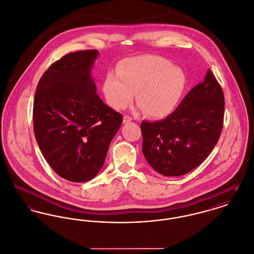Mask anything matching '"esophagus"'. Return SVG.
Wrapping results in <instances>:
<instances>
[{"label":"esophagus","mask_w":254,"mask_h":254,"mask_svg":"<svg viewBox=\"0 0 254 254\" xmlns=\"http://www.w3.org/2000/svg\"><path fill=\"white\" fill-rule=\"evenodd\" d=\"M133 119L130 117V116H128V115H125L124 116V123L126 124V123H129V122H131Z\"/></svg>","instance_id":"obj_1"}]
</instances>
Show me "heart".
Returning <instances> with one entry per match:
<instances>
[{
	"label": "heart",
	"instance_id": "b5f03b06",
	"mask_svg": "<svg viewBox=\"0 0 254 254\" xmlns=\"http://www.w3.org/2000/svg\"><path fill=\"white\" fill-rule=\"evenodd\" d=\"M185 74L162 57L143 55L122 63L118 73L109 72L103 82L108 104L114 109L126 108L136 92L138 105L153 118L169 115L185 88Z\"/></svg>",
	"mask_w": 254,
	"mask_h": 254
}]
</instances>
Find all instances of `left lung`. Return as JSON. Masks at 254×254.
<instances>
[{
  "mask_svg": "<svg viewBox=\"0 0 254 254\" xmlns=\"http://www.w3.org/2000/svg\"><path fill=\"white\" fill-rule=\"evenodd\" d=\"M223 91L208 69L205 80L164 120L141 123L142 151L161 175L182 176L200 165L215 148L223 127Z\"/></svg>",
  "mask_w": 254,
  "mask_h": 254,
  "instance_id": "1",
  "label": "left lung"
}]
</instances>
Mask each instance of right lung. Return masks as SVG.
I'll return each instance as SVG.
<instances>
[{"label": "right lung", "instance_id": "add662e5", "mask_svg": "<svg viewBox=\"0 0 254 254\" xmlns=\"http://www.w3.org/2000/svg\"><path fill=\"white\" fill-rule=\"evenodd\" d=\"M98 50L71 52L39 79L34 98V132L39 149L60 177L87 182L103 165L123 116L96 93L91 68Z\"/></svg>", "mask_w": 254, "mask_h": 254}]
</instances>
